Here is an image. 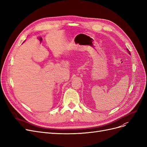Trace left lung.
<instances>
[{"instance_id": "8db88e82", "label": "left lung", "mask_w": 147, "mask_h": 147, "mask_svg": "<svg viewBox=\"0 0 147 147\" xmlns=\"http://www.w3.org/2000/svg\"><path fill=\"white\" fill-rule=\"evenodd\" d=\"M127 51H128V53L130 54V53H129V50H128V49H127Z\"/></svg>"}]
</instances>
